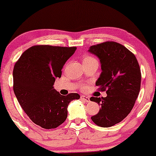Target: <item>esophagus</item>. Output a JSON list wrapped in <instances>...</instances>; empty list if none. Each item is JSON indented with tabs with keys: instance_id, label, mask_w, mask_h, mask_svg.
Segmentation results:
<instances>
[{
	"instance_id": "34e87169",
	"label": "esophagus",
	"mask_w": 156,
	"mask_h": 156,
	"mask_svg": "<svg viewBox=\"0 0 156 156\" xmlns=\"http://www.w3.org/2000/svg\"><path fill=\"white\" fill-rule=\"evenodd\" d=\"M80 99L83 101H85V102H89V101H90V98L87 97V96H83V95L81 96Z\"/></svg>"
}]
</instances>
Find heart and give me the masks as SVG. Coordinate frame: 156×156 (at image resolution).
Here are the masks:
<instances>
[{"instance_id": "1", "label": "heart", "mask_w": 156, "mask_h": 156, "mask_svg": "<svg viewBox=\"0 0 156 156\" xmlns=\"http://www.w3.org/2000/svg\"><path fill=\"white\" fill-rule=\"evenodd\" d=\"M92 60H94V58L93 57H91V56H86V57H84V58H83V62L92 61ZM85 88H86V86H84V85H83V86H82V89H85Z\"/></svg>"}]
</instances>
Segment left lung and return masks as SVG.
I'll return each mask as SVG.
<instances>
[{"label":"left lung","instance_id":"left-lung-1","mask_svg":"<svg viewBox=\"0 0 156 156\" xmlns=\"http://www.w3.org/2000/svg\"><path fill=\"white\" fill-rule=\"evenodd\" d=\"M89 51L100 59L102 72L96 85L107 94L102 98H90L101 105L91 119L97 126L109 127L125 119L134 105L140 89V66L130 51L114 41L93 45Z\"/></svg>","mask_w":156,"mask_h":156}]
</instances>
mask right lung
Returning <instances> with one entry per match:
<instances>
[{
  "mask_svg": "<svg viewBox=\"0 0 156 156\" xmlns=\"http://www.w3.org/2000/svg\"><path fill=\"white\" fill-rule=\"evenodd\" d=\"M76 50V47L34 45L25 51L15 64V94L29 118L42 128L55 129L62 124L69 102L80 97L77 93L61 95L53 87Z\"/></svg>",
  "mask_w": 156,
  "mask_h": 156,
  "instance_id": "right-lung-1",
  "label": "right lung"
}]
</instances>
